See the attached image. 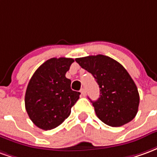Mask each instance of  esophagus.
Returning <instances> with one entry per match:
<instances>
[{"label": "esophagus", "instance_id": "obj_1", "mask_svg": "<svg viewBox=\"0 0 157 157\" xmlns=\"http://www.w3.org/2000/svg\"><path fill=\"white\" fill-rule=\"evenodd\" d=\"M81 93H82V96H85L86 95V90H85V88L81 89Z\"/></svg>", "mask_w": 157, "mask_h": 157}]
</instances>
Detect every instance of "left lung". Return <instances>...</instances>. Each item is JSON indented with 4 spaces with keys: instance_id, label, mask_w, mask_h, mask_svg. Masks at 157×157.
Returning <instances> with one entry per match:
<instances>
[{
    "instance_id": "left-lung-1",
    "label": "left lung",
    "mask_w": 157,
    "mask_h": 157,
    "mask_svg": "<svg viewBox=\"0 0 157 157\" xmlns=\"http://www.w3.org/2000/svg\"><path fill=\"white\" fill-rule=\"evenodd\" d=\"M82 68L90 72L100 88V98L91 101L98 118L106 124L119 127L137 114L138 89L124 67L102 55L75 59Z\"/></svg>"
}]
</instances>
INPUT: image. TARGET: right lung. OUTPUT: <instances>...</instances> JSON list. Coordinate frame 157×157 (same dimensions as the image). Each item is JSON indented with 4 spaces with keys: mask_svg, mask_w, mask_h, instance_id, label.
I'll use <instances>...</instances> for the list:
<instances>
[{
    "mask_svg": "<svg viewBox=\"0 0 157 157\" xmlns=\"http://www.w3.org/2000/svg\"><path fill=\"white\" fill-rule=\"evenodd\" d=\"M71 58H52L42 64L30 79L25 94L29 118L39 128L48 130L61 124L71 114L80 92L72 91L65 77Z\"/></svg>",
    "mask_w": 157,
    "mask_h": 157,
    "instance_id": "1",
    "label": "right lung"
}]
</instances>
